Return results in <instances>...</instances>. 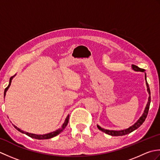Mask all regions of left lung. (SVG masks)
Here are the masks:
<instances>
[{
	"label": "left lung",
	"instance_id": "left-lung-1",
	"mask_svg": "<svg viewBox=\"0 0 160 160\" xmlns=\"http://www.w3.org/2000/svg\"><path fill=\"white\" fill-rule=\"evenodd\" d=\"M132 69L136 71H142V72H144V71H145L144 69H141V68L138 67L136 65H135V64H132ZM145 80H146V84H147V91L149 93L148 101V103L147 104V107H146V108H145V110H144L143 115H142L141 118L139 119L136 123L134 124L132 126H131V127H129L128 128L125 129V130H122V131L107 130V129H104L102 128H101L100 127H99V126L98 125L97 127H98V129H100V131H103L104 132H105V133L112 135V136H122V135H124L130 133V132L135 131V129H137L138 128L140 127V126L143 124V122L145 121V119L147 117L148 110H149V107H150V103H151V91H150V88H149V86H148V82L147 81V76H146V74H145Z\"/></svg>",
	"mask_w": 160,
	"mask_h": 160
}]
</instances>
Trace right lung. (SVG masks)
<instances>
[{"label":"right lung","instance_id":"right-lung-1","mask_svg":"<svg viewBox=\"0 0 160 160\" xmlns=\"http://www.w3.org/2000/svg\"><path fill=\"white\" fill-rule=\"evenodd\" d=\"M13 77V76H12V77L10 78L9 85L8 86V87H6V88H5V89L4 96H5L6 91H8V88H9V86H10V84H11L12 80ZM69 115H68V116H67V118L65 119V121H64L63 125L62 126V127H61L60 128H59L58 130H56V131H53V132H49V133H47V134H45V135H36V134L29 133V132H25V131H22V130H20V128H17V127H16V126H14V127H15V128H16L17 129V130H18V131L22 132V133H25V134H26L27 135H28V136L31 137V138H32L38 139V140H45V139H50V138H52L55 137V136H56L57 135H58L59 133H60V132H62V131L64 130V128H65V127H66V126L67 125V124H68V122H69Z\"/></svg>","mask_w":160,"mask_h":160}]
</instances>
